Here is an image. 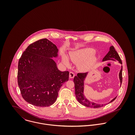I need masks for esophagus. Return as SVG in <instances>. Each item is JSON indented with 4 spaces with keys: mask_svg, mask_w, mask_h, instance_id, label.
I'll return each instance as SVG.
<instances>
[{
    "mask_svg": "<svg viewBox=\"0 0 135 135\" xmlns=\"http://www.w3.org/2000/svg\"><path fill=\"white\" fill-rule=\"evenodd\" d=\"M75 76V74H74V73H73V72H70V74H69V77L70 78H74Z\"/></svg>",
    "mask_w": 135,
    "mask_h": 135,
    "instance_id": "34e87169",
    "label": "esophagus"
}]
</instances>
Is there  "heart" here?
Masks as SVG:
<instances>
[{"instance_id":"b5f03b06","label":"heart","mask_w":135,"mask_h":135,"mask_svg":"<svg viewBox=\"0 0 135 135\" xmlns=\"http://www.w3.org/2000/svg\"><path fill=\"white\" fill-rule=\"evenodd\" d=\"M95 50L93 48H87L76 50L70 54L71 60L75 64H79V67L82 70L87 69L95 61L94 57H91L94 54ZM90 58H89V57ZM63 63L68 66H70L68 58L66 56L63 57Z\"/></svg>"}]
</instances>
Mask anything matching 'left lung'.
I'll return each mask as SVG.
<instances>
[{"label":"left lung","mask_w":135,"mask_h":135,"mask_svg":"<svg viewBox=\"0 0 135 135\" xmlns=\"http://www.w3.org/2000/svg\"><path fill=\"white\" fill-rule=\"evenodd\" d=\"M107 60H113L117 61L119 63L122 64V62L119 57L118 54L116 52L114 47L112 46L110 48V50L107 55L103 58L102 61ZM122 66L120 69V71L119 73V78L120 83V86L122 83ZM88 73H78L77 76H75L74 78V83L75 84V96L76 97L78 101L82 105L89 108H99L102 107L104 106L106 104H98L91 102L88 100L86 97L85 96L84 94V80L85 78L87 76ZM117 97L113 99L109 103L113 102Z\"/></svg>","instance_id":"obj_1"}]
</instances>
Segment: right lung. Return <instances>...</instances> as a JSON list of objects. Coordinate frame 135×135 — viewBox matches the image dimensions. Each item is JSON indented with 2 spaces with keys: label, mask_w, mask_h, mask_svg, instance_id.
<instances>
[{
  "label": "right lung",
  "mask_w": 135,
  "mask_h": 135,
  "mask_svg": "<svg viewBox=\"0 0 135 135\" xmlns=\"http://www.w3.org/2000/svg\"><path fill=\"white\" fill-rule=\"evenodd\" d=\"M58 52L57 46L46 38L31 44L23 52L18 63V83L27 102L46 107L56 101L61 87L69 78V72L59 70L52 59Z\"/></svg>",
  "instance_id": "right-lung-1"
}]
</instances>
